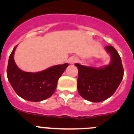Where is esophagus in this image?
I'll list each match as a JSON object with an SVG mask.
<instances>
[{"label": "esophagus", "instance_id": "1", "mask_svg": "<svg viewBox=\"0 0 134 134\" xmlns=\"http://www.w3.org/2000/svg\"><path fill=\"white\" fill-rule=\"evenodd\" d=\"M78 61V58H76V57H71L68 60V62H69V64H75L76 62Z\"/></svg>", "mask_w": 134, "mask_h": 134}]
</instances>
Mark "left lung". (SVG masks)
Segmentation results:
<instances>
[{
	"instance_id": "8db88e82",
	"label": "left lung",
	"mask_w": 134,
	"mask_h": 134,
	"mask_svg": "<svg viewBox=\"0 0 134 134\" xmlns=\"http://www.w3.org/2000/svg\"><path fill=\"white\" fill-rule=\"evenodd\" d=\"M105 50L111 55L108 65L100 68L75 64L79 71L77 88L82 97L91 102L98 103L113 95L124 77L121 59L113 46H108Z\"/></svg>"
}]
</instances>
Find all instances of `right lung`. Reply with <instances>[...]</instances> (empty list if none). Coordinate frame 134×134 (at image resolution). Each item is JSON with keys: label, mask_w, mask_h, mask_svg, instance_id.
<instances>
[{"label": "right lung", "mask_w": 134, "mask_h": 134, "mask_svg": "<svg viewBox=\"0 0 134 134\" xmlns=\"http://www.w3.org/2000/svg\"><path fill=\"white\" fill-rule=\"evenodd\" d=\"M16 46L9 56L7 71L8 80L15 93L22 99L32 102H39L50 97L68 64L55 65L38 72H24L18 68L14 60Z\"/></svg>", "instance_id": "1"}]
</instances>
